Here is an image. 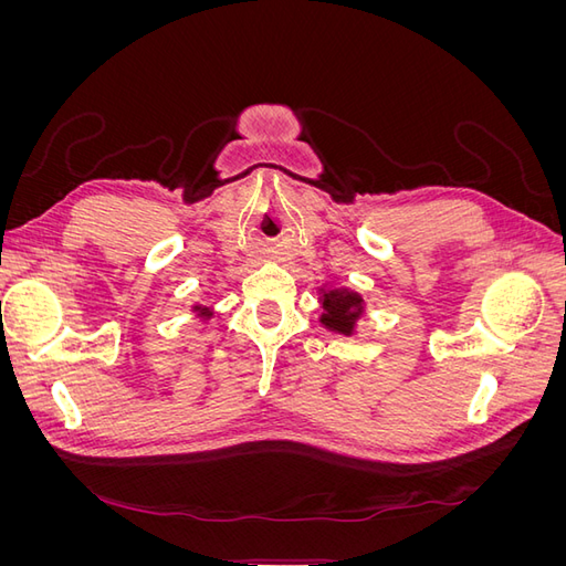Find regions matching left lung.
<instances>
[{
    "label": "left lung",
    "mask_w": 566,
    "mask_h": 566,
    "mask_svg": "<svg viewBox=\"0 0 566 566\" xmlns=\"http://www.w3.org/2000/svg\"><path fill=\"white\" fill-rule=\"evenodd\" d=\"M323 310L325 314L321 321L328 325V328L337 333H349L354 321L358 318V310H361V297L354 293H339V290H328L323 295Z\"/></svg>",
    "instance_id": "left-lung-1"
}]
</instances>
